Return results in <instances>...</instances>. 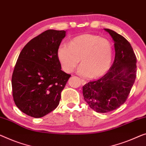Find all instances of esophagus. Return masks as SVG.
<instances>
[{
  "label": "esophagus",
  "mask_w": 146,
  "mask_h": 146,
  "mask_svg": "<svg viewBox=\"0 0 146 146\" xmlns=\"http://www.w3.org/2000/svg\"><path fill=\"white\" fill-rule=\"evenodd\" d=\"M81 83H82V85H84V84H86V80H83V79H81Z\"/></svg>",
  "instance_id": "34e87169"
}]
</instances>
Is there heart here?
<instances>
[{"label":"heart","mask_w":146,"mask_h":146,"mask_svg":"<svg viewBox=\"0 0 146 146\" xmlns=\"http://www.w3.org/2000/svg\"><path fill=\"white\" fill-rule=\"evenodd\" d=\"M58 57L63 69L71 73L81 59L78 73L82 77L96 78L107 72L112 62L113 48L111 42L95 35L85 34L70 40L69 46L60 45Z\"/></svg>","instance_id":"heart-1"}]
</instances>
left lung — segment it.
I'll list each match as a JSON object with an SVG mask.
<instances>
[{
	"instance_id": "8db88e82",
	"label": "left lung",
	"mask_w": 146,
	"mask_h": 146,
	"mask_svg": "<svg viewBox=\"0 0 146 146\" xmlns=\"http://www.w3.org/2000/svg\"><path fill=\"white\" fill-rule=\"evenodd\" d=\"M114 40L115 56L108 73L82 86L84 100L98 113H108L125 103L136 77V57L130 42L113 30L104 29Z\"/></svg>"
}]
</instances>
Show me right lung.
<instances>
[{
	"label": "right lung",
	"mask_w": 146,
	"mask_h": 146,
	"mask_svg": "<svg viewBox=\"0 0 146 146\" xmlns=\"http://www.w3.org/2000/svg\"><path fill=\"white\" fill-rule=\"evenodd\" d=\"M65 31L49 29L33 38L19 54L12 77V95L23 113L40 118L59 105L71 75L62 71L58 49Z\"/></svg>",
	"instance_id": "1"
}]
</instances>
